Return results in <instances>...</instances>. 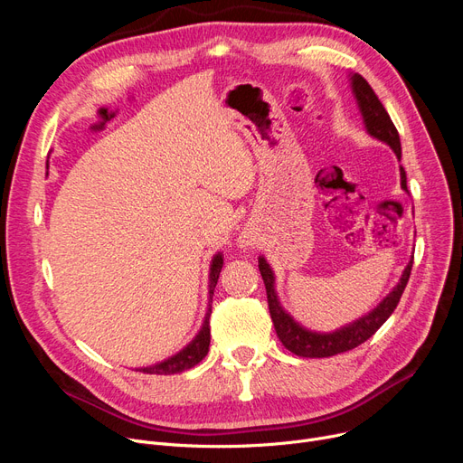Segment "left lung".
Masks as SVG:
<instances>
[{
    "instance_id": "left-lung-1",
    "label": "left lung",
    "mask_w": 463,
    "mask_h": 463,
    "mask_svg": "<svg viewBox=\"0 0 463 463\" xmlns=\"http://www.w3.org/2000/svg\"><path fill=\"white\" fill-rule=\"evenodd\" d=\"M351 84H353V93L358 101V107H360L364 124H366L368 133L372 137L379 138L381 142H386L394 150L398 159H402V144H400L398 129L392 124L391 116H388V112L384 110L383 103L379 101V97L368 84V80L354 72V75L351 77ZM400 176H402V187L407 189V176H405L403 166H400ZM411 269H412V259L405 266V270L400 278V283L392 288V293L388 295L373 311L364 315V317H360L358 321H354L349 326H344V328H339L330 334H321V332H311V330L300 326L281 307L278 295H276V288H274L276 279H274V272L270 269V264L264 260V257H259V270H260V276H262V281L266 287L270 317H272L279 342L285 345V349L295 353L297 356H304V358L334 356L339 353L351 351V349L358 347L360 344L366 342V339H370L396 309V306L403 295V290L407 287Z\"/></svg>"
}]
</instances>
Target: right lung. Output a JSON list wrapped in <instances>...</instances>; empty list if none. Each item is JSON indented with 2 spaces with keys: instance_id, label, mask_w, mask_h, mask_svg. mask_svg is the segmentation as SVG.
<instances>
[{
  "instance_id": "1",
  "label": "right lung",
  "mask_w": 463,
  "mask_h": 463,
  "mask_svg": "<svg viewBox=\"0 0 463 463\" xmlns=\"http://www.w3.org/2000/svg\"><path fill=\"white\" fill-rule=\"evenodd\" d=\"M222 269H223V257H222V253H217L212 259V266H210V290H208L210 302H212L213 288L217 285L219 272H222ZM210 302H208V311H206L203 328L199 330L197 335L193 337V342L187 347H184L175 356H170L159 364H154V366L140 368L138 372L150 373V375H173V373H182L193 366H197V364L208 354V349H210V313H212Z\"/></svg>"
}]
</instances>
